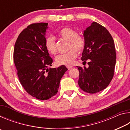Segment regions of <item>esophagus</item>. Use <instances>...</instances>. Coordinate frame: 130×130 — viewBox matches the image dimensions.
Segmentation results:
<instances>
[{"label":"esophagus","instance_id":"obj_1","mask_svg":"<svg viewBox=\"0 0 130 130\" xmlns=\"http://www.w3.org/2000/svg\"><path fill=\"white\" fill-rule=\"evenodd\" d=\"M67 68L68 69V70H70V69H72V68H73V67H72V66H67Z\"/></svg>","mask_w":130,"mask_h":130}]
</instances>
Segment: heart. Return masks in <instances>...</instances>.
Instances as JSON below:
<instances>
[{
    "label": "heart",
    "instance_id": "obj_1",
    "mask_svg": "<svg viewBox=\"0 0 130 130\" xmlns=\"http://www.w3.org/2000/svg\"><path fill=\"white\" fill-rule=\"evenodd\" d=\"M59 36L65 40L68 41V50L67 53L61 54L56 57L55 61L58 65L69 66L73 63L77 57V51L81 53L84 50L86 41L84 37L77 34V31L71 27H64L58 32ZM45 47L51 54H56L57 49L56 41L53 37L49 36L45 41Z\"/></svg>",
    "mask_w": 130,
    "mask_h": 130
}]
</instances>
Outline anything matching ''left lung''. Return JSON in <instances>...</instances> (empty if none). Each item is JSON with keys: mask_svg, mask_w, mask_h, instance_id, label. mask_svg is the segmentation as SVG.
<instances>
[{"mask_svg": "<svg viewBox=\"0 0 130 130\" xmlns=\"http://www.w3.org/2000/svg\"><path fill=\"white\" fill-rule=\"evenodd\" d=\"M86 45L81 60L89 67H77L80 72L78 84L83 91L95 93L108 86L116 64V50L112 37L108 30L94 22L84 31Z\"/></svg>", "mask_w": 130, "mask_h": 130, "instance_id": "obj_1", "label": "left lung"}]
</instances>
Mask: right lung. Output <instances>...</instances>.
I'll list each match as a JSON object with an SVG mask.
<instances>
[{
	"label": "right lung",
	"instance_id": "right-lung-1",
	"mask_svg": "<svg viewBox=\"0 0 130 130\" xmlns=\"http://www.w3.org/2000/svg\"><path fill=\"white\" fill-rule=\"evenodd\" d=\"M47 23H32L22 31L15 43L14 62L23 88L34 98L45 100L58 92L65 65L50 68L53 60L45 47Z\"/></svg>",
	"mask_w": 130,
	"mask_h": 130
}]
</instances>
